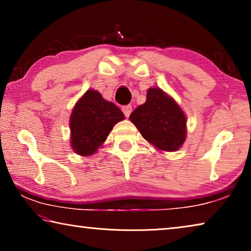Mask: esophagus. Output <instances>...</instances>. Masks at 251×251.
Listing matches in <instances>:
<instances>
[{
	"label": "esophagus",
	"mask_w": 251,
	"mask_h": 251,
	"mask_svg": "<svg viewBox=\"0 0 251 251\" xmlns=\"http://www.w3.org/2000/svg\"><path fill=\"white\" fill-rule=\"evenodd\" d=\"M122 110H123V113L125 114V116H126V117H128V116L130 115V113H131V106H130V105H125V106H123V107H122Z\"/></svg>",
	"instance_id": "obj_1"
}]
</instances>
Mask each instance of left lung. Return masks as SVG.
Instances as JSON below:
<instances>
[{
	"label": "left lung",
	"instance_id": "8db88e82",
	"mask_svg": "<svg viewBox=\"0 0 251 251\" xmlns=\"http://www.w3.org/2000/svg\"><path fill=\"white\" fill-rule=\"evenodd\" d=\"M147 142L161 151H175L186 139V117L175 100L159 88H150L146 101L129 115Z\"/></svg>",
	"mask_w": 251,
	"mask_h": 251
}]
</instances>
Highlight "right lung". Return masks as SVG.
Masks as SVG:
<instances>
[{
    "mask_svg": "<svg viewBox=\"0 0 251 251\" xmlns=\"http://www.w3.org/2000/svg\"><path fill=\"white\" fill-rule=\"evenodd\" d=\"M124 118V114L115 104L105 100L97 91H87L76 103L71 115L73 151L82 156L94 154L106 141L114 125Z\"/></svg>",
    "mask_w": 251,
    "mask_h": 251,
    "instance_id": "obj_1",
    "label": "right lung"
}]
</instances>
